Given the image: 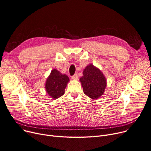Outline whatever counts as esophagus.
Masks as SVG:
<instances>
[{
    "mask_svg": "<svg viewBox=\"0 0 151 151\" xmlns=\"http://www.w3.org/2000/svg\"><path fill=\"white\" fill-rule=\"evenodd\" d=\"M72 78L73 79V80H77L78 79V75L77 73H75L74 75L72 76Z\"/></svg>",
    "mask_w": 151,
    "mask_h": 151,
    "instance_id": "obj_1",
    "label": "esophagus"
}]
</instances>
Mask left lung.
I'll return each mask as SVG.
<instances>
[{
    "label": "left lung",
    "mask_w": 151,
    "mask_h": 151,
    "mask_svg": "<svg viewBox=\"0 0 151 151\" xmlns=\"http://www.w3.org/2000/svg\"><path fill=\"white\" fill-rule=\"evenodd\" d=\"M84 93L92 99H97L104 93L106 79L100 70L93 65H87L80 78Z\"/></svg>",
    "instance_id": "obj_1"
}]
</instances>
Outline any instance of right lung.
<instances>
[{
  "mask_svg": "<svg viewBox=\"0 0 151 151\" xmlns=\"http://www.w3.org/2000/svg\"><path fill=\"white\" fill-rule=\"evenodd\" d=\"M68 81L69 78L67 75L53 69L46 81V91L49 96L56 99L64 95Z\"/></svg>",
  "mask_w": 151,
  "mask_h": 151,
  "instance_id": "right-lung-1",
  "label": "right lung"
}]
</instances>
